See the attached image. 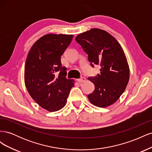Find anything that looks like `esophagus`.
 <instances>
[{
  "label": "esophagus",
  "mask_w": 152,
  "mask_h": 152,
  "mask_svg": "<svg viewBox=\"0 0 152 152\" xmlns=\"http://www.w3.org/2000/svg\"><path fill=\"white\" fill-rule=\"evenodd\" d=\"M77 80H78V82H86V79L85 77H82L81 78H80V79H77Z\"/></svg>",
  "instance_id": "1"
}]
</instances>
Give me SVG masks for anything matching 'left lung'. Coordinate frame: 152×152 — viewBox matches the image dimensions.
Segmentation results:
<instances>
[{
  "label": "left lung",
  "instance_id": "left-lung-1",
  "mask_svg": "<svg viewBox=\"0 0 152 152\" xmlns=\"http://www.w3.org/2000/svg\"><path fill=\"white\" fill-rule=\"evenodd\" d=\"M75 40L88 55L91 65L101 66L100 73L89 77L94 84L89 102L96 107H107L116 102L129 80V67L121 45L107 31L93 28L78 35Z\"/></svg>",
  "mask_w": 152,
  "mask_h": 152
}]
</instances>
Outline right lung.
I'll use <instances>...</instances> for the list:
<instances>
[{
    "instance_id": "1",
    "label": "right lung",
    "mask_w": 152,
    "mask_h": 152,
    "mask_svg": "<svg viewBox=\"0 0 152 152\" xmlns=\"http://www.w3.org/2000/svg\"><path fill=\"white\" fill-rule=\"evenodd\" d=\"M73 35H45L32 45L25 66V84L31 97L41 107L56 112L65 107L74 80L66 79L61 56Z\"/></svg>"
}]
</instances>
